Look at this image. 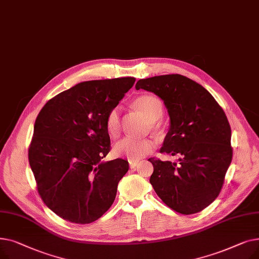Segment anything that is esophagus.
<instances>
[{"label": "esophagus", "instance_id": "esophagus-1", "mask_svg": "<svg viewBox=\"0 0 259 259\" xmlns=\"http://www.w3.org/2000/svg\"><path fill=\"white\" fill-rule=\"evenodd\" d=\"M138 164H139L138 161H134V160H129V167H130L131 169H133V168L137 167V166H138Z\"/></svg>", "mask_w": 259, "mask_h": 259}]
</instances>
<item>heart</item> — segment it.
<instances>
[{
    "mask_svg": "<svg viewBox=\"0 0 259 259\" xmlns=\"http://www.w3.org/2000/svg\"><path fill=\"white\" fill-rule=\"evenodd\" d=\"M134 106L150 122L158 120L164 113L161 101L152 94H144L134 101ZM106 128L112 138L118 137L120 131L119 108L115 107L108 112L106 117ZM156 145L150 139L137 140L133 138H124L114 145V153L118 156L126 157L129 160H139L151 153Z\"/></svg>",
    "mask_w": 259,
    "mask_h": 259,
    "instance_id": "obj_1",
    "label": "heart"
}]
</instances>
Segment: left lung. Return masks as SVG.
<instances>
[{
	"mask_svg": "<svg viewBox=\"0 0 259 259\" xmlns=\"http://www.w3.org/2000/svg\"><path fill=\"white\" fill-rule=\"evenodd\" d=\"M135 88L159 97L170 116V128L160 153L179 161L149 158L153 165L150 184L172 210L197 213L221 193L232 160L231 127L223 108L211 93L181 74L140 79Z\"/></svg>",
	"mask_w": 259,
	"mask_h": 259,
	"instance_id": "1",
	"label": "left lung"
}]
</instances>
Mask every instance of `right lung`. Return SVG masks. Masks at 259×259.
<instances>
[{
	"instance_id": "obj_1",
	"label": "right lung",
	"mask_w": 259,
	"mask_h": 259,
	"mask_svg": "<svg viewBox=\"0 0 259 259\" xmlns=\"http://www.w3.org/2000/svg\"><path fill=\"white\" fill-rule=\"evenodd\" d=\"M134 77L83 81L49 100L39 111L28 149L37 192L61 219L93 223L111 207L128 161H103L110 151L106 117Z\"/></svg>"
}]
</instances>
